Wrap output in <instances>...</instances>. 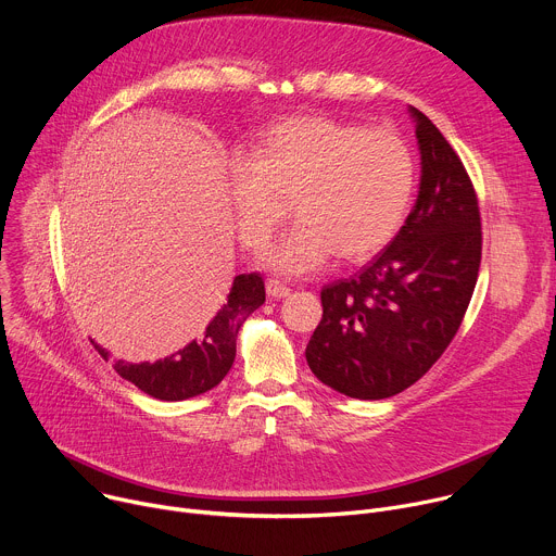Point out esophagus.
<instances>
[{
	"mask_svg": "<svg viewBox=\"0 0 556 556\" xmlns=\"http://www.w3.org/2000/svg\"><path fill=\"white\" fill-rule=\"evenodd\" d=\"M266 292L268 296H275V299H283L290 294V288L286 283H281L279 279H268L266 281Z\"/></svg>",
	"mask_w": 556,
	"mask_h": 556,
	"instance_id": "esophagus-1",
	"label": "esophagus"
}]
</instances>
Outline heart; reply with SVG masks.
<instances>
[{"mask_svg": "<svg viewBox=\"0 0 556 556\" xmlns=\"http://www.w3.org/2000/svg\"><path fill=\"white\" fill-rule=\"evenodd\" d=\"M416 187L409 144L387 129L326 116H294L266 129L251 161L228 172V202L240 240L260 251L294 200L301 219L266 253V266L305 275L334 253L361 262L401 230Z\"/></svg>", "mask_w": 556, "mask_h": 556, "instance_id": "heart-1", "label": "heart"}]
</instances>
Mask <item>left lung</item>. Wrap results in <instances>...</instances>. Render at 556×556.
Wrapping results in <instances>:
<instances>
[{
    "label": "left lung",
    "mask_w": 556,
    "mask_h": 556,
    "mask_svg": "<svg viewBox=\"0 0 556 556\" xmlns=\"http://www.w3.org/2000/svg\"><path fill=\"white\" fill-rule=\"evenodd\" d=\"M420 191L405 226L354 277L321 290L324 319L305 348L312 374L358 401L412 387L453 341L478 283L482 222L472 182L416 108Z\"/></svg>",
    "instance_id": "left-lung-1"
}]
</instances>
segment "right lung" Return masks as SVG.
<instances>
[{"label":"right lung","mask_w":556,"mask_h":556,"mask_svg":"<svg viewBox=\"0 0 556 556\" xmlns=\"http://www.w3.org/2000/svg\"><path fill=\"white\" fill-rule=\"evenodd\" d=\"M264 301L266 290L262 275H237L224 305L206 324L200 339H193L182 350L155 363L116 361L114 369L151 399L167 403L193 399L219 384L228 374L235 361L237 334ZM94 348L108 358L101 345L94 343Z\"/></svg>","instance_id":"add662e5"}]
</instances>
